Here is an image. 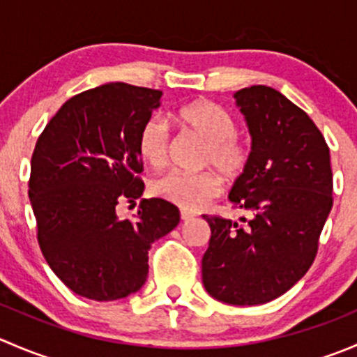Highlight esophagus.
Segmentation results:
<instances>
[{
	"label": "esophagus",
	"mask_w": 357,
	"mask_h": 357,
	"mask_svg": "<svg viewBox=\"0 0 357 357\" xmlns=\"http://www.w3.org/2000/svg\"><path fill=\"white\" fill-rule=\"evenodd\" d=\"M193 218H195V214H193V212L185 211V208H183V211H181V219H183V221H188V219H193Z\"/></svg>",
	"instance_id": "obj_1"
}]
</instances>
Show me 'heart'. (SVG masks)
<instances>
[{
	"mask_svg": "<svg viewBox=\"0 0 357 357\" xmlns=\"http://www.w3.org/2000/svg\"><path fill=\"white\" fill-rule=\"evenodd\" d=\"M179 124L205 142L202 165H212L226 179H235L248 164L247 146L236 138V124L222 107L211 102H195L178 112ZM138 153L150 167L160 169L169 158L167 128L150 119L138 135ZM221 190L212 172H167L153 181L152 192L158 199L185 211H199Z\"/></svg>",
	"mask_w": 357,
	"mask_h": 357,
	"instance_id": "obj_1",
	"label": "heart"
}]
</instances>
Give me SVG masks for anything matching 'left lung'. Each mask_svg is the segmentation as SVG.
<instances>
[{"label":"left lung","instance_id":"left-lung-1","mask_svg":"<svg viewBox=\"0 0 357 357\" xmlns=\"http://www.w3.org/2000/svg\"><path fill=\"white\" fill-rule=\"evenodd\" d=\"M233 98L252 150L228 199L248 219L204 215L211 240L202 282L218 301L257 305L285 294L311 268L333 205L332 165L319 129L282 93L250 86Z\"/></svg>","mask_w":357,"mask_h":357}]
</instances>
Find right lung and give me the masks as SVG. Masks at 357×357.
<instances>
[{
  "instance_id": "obj_1",
  "label": "right lung",
  "mask_w": 357,
  "mask_h": 357,
  "mask_svg": "<svg viewBox=\"0 0 357 357\" xmlns=\"http://www.w3.org/2000/svg\"><path fill=\"white\" fill-rule=\"evenodd\" d=\"M162 91L109 82L67 100L38 138L29 199L52 271L74 294L107 302L136 294L153 242L178 226L171 202L142 199L135 219L115 205L143 195L138 135Z\"/></svg>"
}]
</instances>
